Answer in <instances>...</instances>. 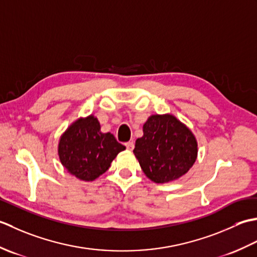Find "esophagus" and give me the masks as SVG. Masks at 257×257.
<instances>
[{"mask_svg":"<svg viewBox=\"0 0 257 257\" xmlns=\"http://www.w3.org/2000/svg\"><path fill=\"white\" fill-rule=\"evenodd\" d=\"M125 147H127L128 150H133L135 147V144L133 143V141H129V143H125Z\"/></svg>","mask_w":257,"mask_h":257,"instance_id":"obj_1","label":"esophagus"}]
</instances>
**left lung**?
<instances>
[{"instance_id":"1","label":"left lung","mask_w":257,"mask_h":257,"mask_svg":"<svg viewBox=\"0 0 257 257\" xmlns=\"http://www.w3.org/2000/svg\"><path fill=\"white\" fill-rule=\"evenodd\" d=\"M136 140L134 154L144 173L156 183L178 180L198 158V141L193 133L171 113L152 114Z\"/></svg>"}]
</instances>
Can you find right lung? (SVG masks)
<instances>
[{
    "label": "right lung",
    "mask_w": 257,
    "mask_h": 257,
    "mask_svg": "<svg viewBox=\"0 0 257 257\" xmlns=\"http://www.w3.org/2000/svg\"><path fill=\"white\" fill-rule=\"evenodd\" d=\"M125 147L110 133L103 134L94 114L80 117L69 125L58 143V157L68 173L81 181H94L105 173Z\"/></svg>",
    "instance_id": "1"
}]
</instances>
